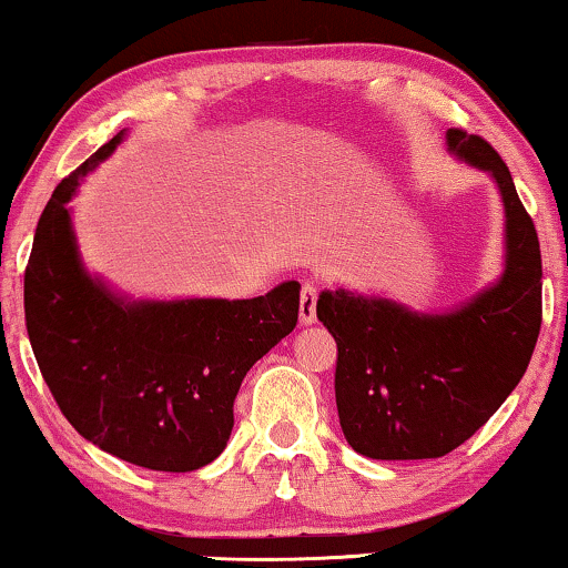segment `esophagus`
Returning <instances> with one entry per match:
<instances>
[{
    "mask_svg": "<svg viewBox=\"0 0 568 568\" xmlns=\"http://www.w3.org/2000/svg\"><path fill=\"white\" fill-rule=\"evenodd\" d=\"M298 322L301 325H312V322H317V285L314 283L301 285Z\"/></svg>",
    "mask_w": 568,
    "mask_h": 568,
    "instance_id": "esophagus-1",
    "label": "esophagus"
}]
</instances>
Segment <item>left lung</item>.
Returning a JSON list of instances; mask_svg holds the SVG:
<instances>
[{
  "mask_svg": "<svg viewBox=\"0 0 568 568\" xmlns=\"http://www.w3.org/2000/svg\"><path fill=\"white\" fill-rule=\"evenodd\" d=\"M445 143L498 185L504 272L443 314L346 288L320 293L317 317L337 343V416L367 458H440L469 440L519 385L540 335V241L511 172L479 135L450 128Z\"/></svg>",
  "mask_w": 568,
  "mask_h": 568,
  "instance_id": "8db88e82",
  "label": "left lung"
}]
</instances>
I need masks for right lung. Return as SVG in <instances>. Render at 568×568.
<instances>
[{
	"label": "right lung",
	"mask_w": 568,
	"mask_h": 568,
	"mask_svg": "<svg viewBox=\"0 0 568 568\" xmlns=\"http://www.w3.org/2000/svg\"><path fill=\"white\" fill-rule=\"evenodd\" d=\"M120 131L49 199L26 267V327L64 419L106 454L193 471L225 450L246 372L298 322L296 280L256 298H128L83 267L68 201Z\"/></svg>",
	"instance_id": "obj_1"
}]
</instances>
